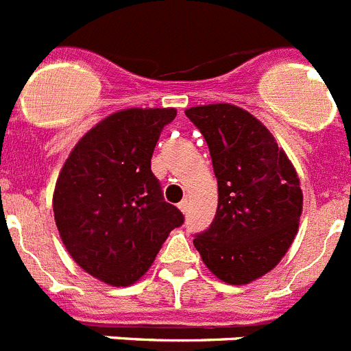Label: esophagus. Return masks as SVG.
<instances>
[{
  "mask_svg": "<svg viewBox=\"0 0 351 351\" xmlns=\"http://www.w3.org/2000/svg\"><path fill=\"white\" fill-rule=\"evenodd\" d=\"M188 207H190V204H188V200H182V202H179V210H181L182 214L188 213Z\"/></svg>",
  "mask_w": 351,
  "mask_h": 351,
  "instance_id": "1",
  "label": "esophagus"
}]
</instances>
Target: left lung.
Instances as JSON below:
<instances>
[{
    "label": "left lung",
    "mask_w": 351,
    "mask_h": 351,
    "mask_svg": "<svg viewBox=\"0 0 351 351\" xmlns=\"http://www.w3.org/2000/svg\"><path fill=\"white\" fill-rule=\"evenodd\" d=\"M209 145L218 209L193 244L216 278L247 285L281 262L299 230L302 190L295 169L265 126L244 108H186Z\"/></svg>",
    "instance_id": "left-lung-1"
}]
</instances>
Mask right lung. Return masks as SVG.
<instances>
[{
	"mask_svg": "<svg viewBox=\"0 0 351 351\" xmlns=\"http://www.w3.org/2000/svg\"><path fill=\"white\" fill-rule=\"evenodd\" d=\"M176 108H125L101 119L71 149L56 181V226L80 269L130 287L153 265L184 216L163 200L151 156Z\"/></svg>",
	"mask_w": 351,
	"mask_h": 351,
	"instance_id": "1",
	"label": "right lung"
}]
</instances>
